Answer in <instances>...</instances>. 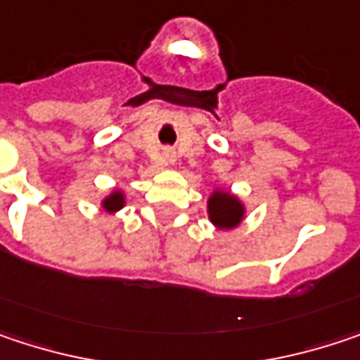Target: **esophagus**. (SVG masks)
I'll return each instance as SVG.
<instances>
[{
	"label": "esophagus",
	"instance_id": "obj_1",
	"mask_svg": "<svg viewBox=\"0 0 360 360\" xmlns=\"http://www.w3.org/2000/svg\"><path fill=\"white\" fill-rule=\"evenodd\" d=\"M165 158H167L169 162H173V160H175V152H173V150H167V152H165Z\"/></svg>",
	"mask_w": 360,
	"mask_h": 360
}]
</instances>
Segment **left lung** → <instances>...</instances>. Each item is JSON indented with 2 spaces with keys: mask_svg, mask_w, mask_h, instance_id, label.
Returning <instances> with one entry per match:
<instances>
[{
  "mask_svg": "<svg viewBox=\"0 0 360 360\" xmlns=\"http://www.w3.org/2000/svg\"><path fill=\"white\" fill-rule=\"evenodd\" d=\"M208 210H210V220L218 229H233L243 218V206L239 204V200L220 191H216L210 198Z\"/></svg>",
  "mask_w": 360,
  "mask_h": 360,
  "instance_id": "obj_1",
  "label": "left lung"
}]
</instances>
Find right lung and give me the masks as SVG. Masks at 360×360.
Segmentation results:
<instances>
[{
	"label": "right lung",
	"mask_w": 360,
	"mask_h": 360,
	"mask_svg": "<svg viewBox=\"0 0 360 360\" xmlns=\"http://www.w3.org/2000/svg\"><path fill=\"white\" fill-rule=\"evenodd\" d=\"M105 208H107L109 212H115V210L123 208V193H121V191H115V193H111V195L105 200Z\"/></svg>",
	"instance_id": "add662e5"
}]
</instances>
